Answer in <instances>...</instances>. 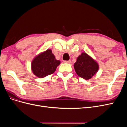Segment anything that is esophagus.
I'll return each mask as SVG.
<instances>
[{
  "instance_id": "34e87169",
  "label": "esophagus",
  "mask_w": 127,
  "mask_h": 127,
  "mask_svg": "<svg viewBox=\"0 0 127 127\" xmlns=\"http://www.w3.org/2000/svg\"><path fill=\"white\" fill-rule=\"evenodd\" d=\"M64 63H67V64H71V61L70 60H69V61H64Z\"/></svg>"
}]
</instances>
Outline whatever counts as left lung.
<instances>
[{"label":"left lung","instance_id":"obj_1","mask_svg":"<svg viewBox=\"0 0 127 127\" xmlns=\"http://www.w3.org/2000/svg\"><path fill=\"white\" fill-rule=\"evenodd\" d=\"M76 74L85 80L95 75L99 69L98 64L85 52H82L74 64Z\"/></svg>","mask_w":127,"mask_h":127}]
</instances>
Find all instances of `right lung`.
<instances>
[{"label":"right lung","mask_w":127,"mask_h":127,"mask_svg":"<svg viewBox=\"0 0 127 127\" xmlns=\"http://www.w3.org/2000/svg\"><path fill=\"white\" fill-rule=\"evenodd\" d=\"M60 61L56 59L51 49L41 52L34 58L31 63V70L34 75L39 78H43L53 74Z\"/></svg>","instance_id":"obj_1"}]
</instances>
